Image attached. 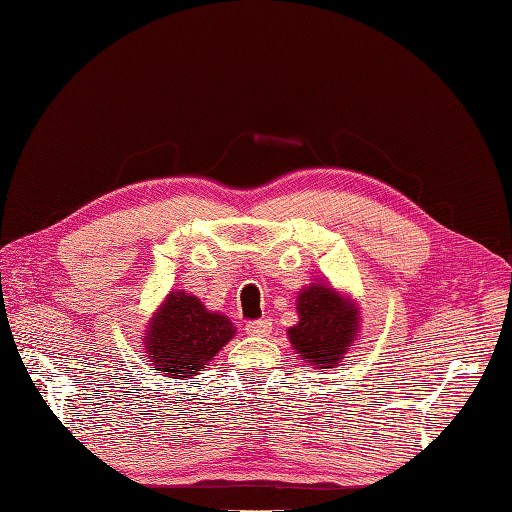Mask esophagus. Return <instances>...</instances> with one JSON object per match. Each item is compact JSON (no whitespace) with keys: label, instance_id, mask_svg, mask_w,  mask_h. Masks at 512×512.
<instances>
[{"label":"esophagus","instance_id":"1","mask_svg":"<svg viewBox=\"0 0 512 512\" xmlns=\"http://www.w3.org/2000/svg\"><path fill=\"white\" fill-rule=\"evenodd\" d=\"M245 330L249 336H258V339H263V336H269L272 332V321L269 318H260V321H249L245 325Z\"/></svg>","mask_w":512,"mask_h":512}]
</instances>
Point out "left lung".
<instances>
[{
  "instance_id": "obj_1",
  "label": "left lung",
  "mask_w": 512,
  "mask_h": 512,
  "mask_svg": "<svg viewBox=\"0 0 512 512\" xmlns=\"http://www.w3.org/2000/svg\"><path fill=\"white\" fill-rule=\"evenodd\" d=\"M298 323L287 330V339L305 365L325 372L347 359L359 341L361 307L325 281H314L296 296Z\"/></svg>"
}]
</instances>
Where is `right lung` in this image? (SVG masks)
<instances>
[{"label": "right lung", "instance_id": "right-lung-1", "mask_svg": "<svg viewBox=\"0 0 512 512\" xmlns=\"http://www.w3.org/2000/svg\"><path fill=\"white\" fill-rule=\"evenodd\" d=\"M236 336L225 314L211 312L198 296L169 292L151 314L142 336L144 359L169 379H194Z\"/></svg>", "mask_w": 512, "mask_h": 512}]
</instances>
